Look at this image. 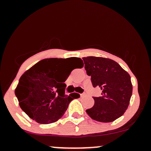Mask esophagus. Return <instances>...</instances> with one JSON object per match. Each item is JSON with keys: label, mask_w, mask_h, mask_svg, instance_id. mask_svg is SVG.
Segmentation results:
<instances>
[{"label": "esophagus", "mask_w": 151, "mask_h": 151, "mask_svg": "<svg viewBox=\"0 0 151 151\" xmlns=\"http://www.w3.org/2000/svg\"><path fill=\"white\" fill-rule=\"evenodd\" d=\"M80 96H81V97H83V96H85V93H81Z\"/></svg>", "instance_id": "34e87169"}]
</instances>
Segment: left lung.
<instances>
[{
    "label": "left lung",
    "mask_w": 151,
    "mask_h": 151,
    "mask_svg": "<svg viewBox=\"0 0 151 151\" xmlns=\"http://www.w3.org/2000/svg\"><path fill=\"white\" fill-rule=\"evenodd\" d=\"M87 75L91 76L93 87L99 86L101 96L93 97L94 105L86 113L100 122H112L127 109L133 86L129 74L116 62L99 57L83 58Z\"/></svg>",
    "instance_id": "left-lung-1"
}]
</instances>
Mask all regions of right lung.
Masks as SVG:
<instances>
[{
  "label": "right lung",
  "instance_id": "right-lung-1",
  "mask_svg": "<svg viewBox=\"0 0 151 151\" xmlns=\"http://www.w3.org/2000/svg\"><path fill=\"white\" fill-rule=\"evenodd\" d=\"M63 59H45L38 62L21 76L15 90L19 105L25 113L38 124L55 122L64 115L69 104L79 94H65V81L70 74L62 73ZM79 68L84 66L80 58H73Z\"/></svg>",
  "mask_w": 151,
  "mask_h": 151
}]
</instances>
